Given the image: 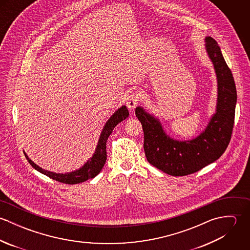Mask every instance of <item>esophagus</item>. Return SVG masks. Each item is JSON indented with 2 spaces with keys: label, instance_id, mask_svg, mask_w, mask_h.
<instances>
[{
  "label": "esophagus",
  "instance_id": "1",
  "mask_svg": "<svg viewBox=\"0 0 250 250\" xmlns=\"http://www.w3.org/2000/svg\"><path fill=\"white\" fill-rule=\"evenodd\" d=\"M139 99H140V97H139L138 93H136V92L131 93L126 99V106L130 110H134L135 107H137V105L139 104Z\"/></svg>",
  "mask_w": 250,
  "mask_h": 250
}]
</instances>
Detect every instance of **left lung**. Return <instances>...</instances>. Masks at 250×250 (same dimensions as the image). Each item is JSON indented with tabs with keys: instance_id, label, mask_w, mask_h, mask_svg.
<instances>
[{
	"instance_id": "8db88e82",
	"label": "left lung",
	"mask_w": 250,
	"mask_h": 250,
	"mask_svg": "<svg viewBox=\"0 0 250 250\" xmlns=\"http://www.w3.org/2000/svg\"><path fill=\"white\" fill-rule=\"evenodd\" d=\"M205 42L217 79V102L214 115L198 137L190 141L173 140L164 131L158 118L142 107L136 108V115L143 125L147 161L172 176L188 175L214 163L231 140L237 103L234 78L216 41L207 36Z\"/></svg>"
}]
</instances>
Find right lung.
<instances>
[{
  "mask_svg": "<svg viewBox=\"0 0 250 250\" xmlns=\"http://www.w3.org/2000/svg\"><path fill=\"white\" fill-rule=\"evenodd\" d=\"M129 116V110L126 107V106H122L119 107L107 120L102 130V133L100 135L99 141L97 143L95 152L93 156L79 169L68 172V173H56V172H51L48 170H45L41 167H39L37 165H36L28 156L26 153L25 157L27 158L28 162L30 165L39 171L40 173L54 179L58 182L63 183V184H68V185H74V184H79L83 183L88 179L94 178L96 175L99 174V172L102 170L106 160H107V150H106V144H107V138L110 136L112 130L115 128V126L120 123L121 121L125 120Z\"/></svg>",
  "mask_w": 250,
  "mask_h": 250,
  "instance_id": "obj_1",
  "label": "right lung"
}]
</instances>
